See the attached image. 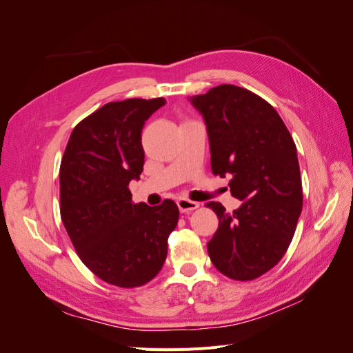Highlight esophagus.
<instances>
[{"label":"esophagus","instance_id":"obj_1","mask_svg":"<svg viewBox=\"0 0 353 353\" xmlns=\"http://www.w3.org/2000/svg\"><path fill=\"white\" fill-rule=\"evenodd\" d=\"M178 205V209L183 212V213H190L191 210H194L199 208V203L197 201H193V200H188V199H178L176 201Z\"/></svg>","mask_w":353,"mask_h":353}]
</instances>
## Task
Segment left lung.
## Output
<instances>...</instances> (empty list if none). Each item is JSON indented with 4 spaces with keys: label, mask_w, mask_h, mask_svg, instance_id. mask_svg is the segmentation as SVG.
<instances>
[{
    "label": "left lung",
    "mask_w": 353,
    "mask_h": 353,
    "mask_svg": "<svg viewBox=\"0 0 353 353\" xmlns=\"http://www.w3.org/2000/svg\"><path fill=\"white\" fill-rule=\"evenodd\" d=\"M190 103L206 123L212 172L231 175L241 206L209 201L219 225L208 252L232 280L258 279L280 262L294 236L303 194L293 138L272 105L236 85H219Z\"/></svg>",
    "instance_id": "8db88e82"
}]
</instances>
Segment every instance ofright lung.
<instances>
[{"label": "right lung", "instance_id": "1", "mask_svg": "<svg viewBox=\"0 0 353 353\" xmlns=\"http://www.w3.org/2000/svg\"><path fill=\"white\" fill-rule=\"evenodd\" d=\"M165 99L104 104L73 128L60 165V215L81 261L103 281L132 288L153 280L178 223L172 200L132 203L144 166L141 131Z\"/></svg>", "mask_w": 353, "mask_h": 353}]
</instances>
